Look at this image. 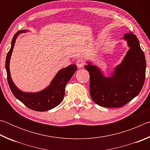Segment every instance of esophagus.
Returning a JSON list of instances; mask_svg holds the SVG:
<instances>
[{
  "mask_svg": "<svg viewBox=\"0 0 150 150\" xmlns=\"http://www.w3.org/2000/svg\"><path fill=\"white\" fill-rule=\"evenodd\" d=\"M76 64H77L78 68H82L83 67V66L85 65V62L84 60H83V59H79L77 62H76Z\"/></svg>",
  "mask_w": 150,
  "mask_h": 150,
  "instance_id": "obj_1",
  "label": "esophagus"
}]
</instances>
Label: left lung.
Masks as SVG:
<instances>
[{
    "mask_svg": "<svg viewBox=\"0 0 150 150\" xmlns=\"http://www.w3.org/2000/svg\"><path fill=\"white\" fill-rule=\"evenodd\" d=\"M122 38L130 49L110 77H106L100 68L90 62L85 66L89 72L91 98L103 107L125 105L138 95L145 81L146 62L138 39L132 32L124 34Z\"/></svg>",
    "mask_w": 150,
    "mask_h": 150,
    "instance_id": "8db88e82",
    "label": "left lung"
}]
</instances>
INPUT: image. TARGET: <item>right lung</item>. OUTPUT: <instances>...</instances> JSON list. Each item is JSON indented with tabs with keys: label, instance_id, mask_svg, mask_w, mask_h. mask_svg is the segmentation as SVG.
I'll list each match as a JSON object with an SVG mask.
<instances>
[{
	"label": "right lung",
	"instance_id": "right-lung-1",
	"mask_svg": "<svg viewBox=\"0 0 150 150\" xmlns=\"http://www.w3.org/2000/svg\"><path fill=\"white\" fill-rule=\"evenodd\" d=\"M27 31L20 30L16 33L12 38L11 47L7 54L5 63L7 79L12 93L24 105L35 111H47L56 107L62 102L65 95V86L77 71V65H70L59 71L50 83V85L44 90L37 93H25L20 91L12 80L10 72V60L18 35Z\"/></svg>",
	"mask_w": 150,
	"mask_h": 150
}]
</instances>
